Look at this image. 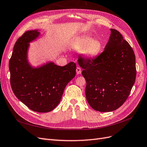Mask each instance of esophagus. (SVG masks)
Instances as JSON below:
<instances>
[{"label": "esophagus", "instance_id": "1", "mask_svg": "<svg viewBox=\"0 0 147 147\" xmlns=\"http://www.w3.org/2000/svg\"><path fill=\"white\" fill-rule=\"evenodd\" d=\"M81 71H82L81 68H80L79 67H78L76 68V73H77V74H80V73H81Z\"/></svg>", "mask_w": 147, "mask_h": 147}]
</instances>
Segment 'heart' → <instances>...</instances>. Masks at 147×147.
Listing matches in <instances>:
<instances>
[{
  "mask_svg": "<svg viewBox=\"0 0 147 147\" xmlns=\"http://www.w3.org/2000/svg\"><path fill=\"white\" fill-rule=\"evenodd\" d=\"M71 47L77 51L82 50L83 55L86 57L94 58L101 53L102 43L98 39H92L90 36H85L75 39Z\"/></svg>",
  "mask_w": 147,
  "mask_h": 147,
  "instance_id": "1",
  "label": "heart"
}]
</instances>
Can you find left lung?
<instances>
[{
  "label": "left lung",
  "instance_id": "obj_1",
  "mask_svg": "<svg viewBox=\"0 0 147 147\" xmlns=\"http://www.w3.org/2000/svg\"><path fill=\"white\" fill-rule=\"evenodd\" d=\"M105 50L94 59L79 56L84 69L87 102L94 110L111 112L123 105L128 97L136 77V57L131 46L120 33L111 29Z\"/></svg>",
  "mask_w": 147,
  "mask_h": 147
}]
</instances>
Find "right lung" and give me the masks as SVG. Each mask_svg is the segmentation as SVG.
Here are the masks:
<instances>
[{"label":"right lung","mask_w":147,"mask_h":147,"mask_svg":"<svg viewBox=\"0 0 147 147\" xmlns=\"http://www.w3.org/2000/svg\"><path fill=\"white\" fill-rule=\"evenodd\" d=\"M37 30H27L14 46L9 61L10 84L15 96L33 111L48 112L57 106L65 88L76 75V65L63 67L53 62L34 68L28 62L29 42L40 35Z\"/></svg>","instance_id":"obj_1"}]
</instances>
